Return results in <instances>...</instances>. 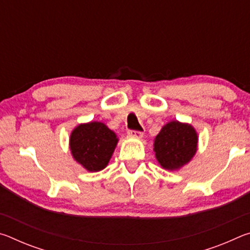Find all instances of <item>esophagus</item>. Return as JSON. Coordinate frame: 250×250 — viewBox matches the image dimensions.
I'll return each instance as SVG.
<instances>
[{
  "label": "esophagus",
  "mask_w": 250,
  "mask_h": 250,
  "mask_svg": "<svg viewBox=\"0 0 250 250\" xmlns=\"http://www.w3.org/2000/svg\"><path fill=\"white\" fill-rule=\"evenodd\" d=\"M128 135L133 138H142L143 132L142 131H135V130H128Z\"/></svg>",
  "instance_id": "1"
}]
</instances>
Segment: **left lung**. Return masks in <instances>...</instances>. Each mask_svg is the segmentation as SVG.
I'll return each mask as SVG.
<instances>
[{
  "instance_id": "left-lung-1",
  "label": "left lung",
  "mask_w": 250,
  "mask_h": 250,
  "mask_svg": "<svg viewBox=\"0 0 250 250\" xmlns=\"http://www.w3.org/2000/svg\"><path fill=\"white\" fill-rule=\"evenodd\" d=\"M197 133L192 125L179 121L168 122L155 137L156 160L166 170H177L196 153Z\"/></svg>"
}]
</instances>
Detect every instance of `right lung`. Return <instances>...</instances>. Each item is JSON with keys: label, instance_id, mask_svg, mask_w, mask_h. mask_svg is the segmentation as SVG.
Wrapping results in <instances>:
<instances>
[{"label": "right lung", "instance_id": "add662e5", "mask_svg": "<svg viewBox=\"0 0 250 250\" xmlns=\"http://www.w3.org/2000/svg\"><path fill=\"white\" fill-rule=\"evenodd\" d=\"M70 150L74 159L90 172L103 170L115 151L118 138L101 122L80 125L70 135Z\"/></svg>", "mask_w": 250, "mask_h": 250}]
</instances>
